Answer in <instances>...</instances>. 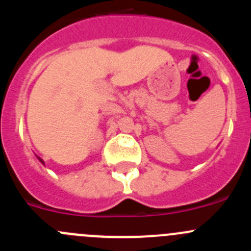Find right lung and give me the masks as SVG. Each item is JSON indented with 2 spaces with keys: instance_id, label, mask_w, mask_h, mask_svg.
<instances>
[{
  "instance_id": "right-lung-1",
  "label": "right lung",
  "mask_w": 251,
  "mask_h": 251,
  "mask_svg": "<svg viewBox=\"0 0 251 251\" xmlns=\"http://www.w3.org/2000/svg\"><path fill=\"white\" fill-rule=\"evenodd\" d=\"M39 160H40V161H41V163H44V161H42V160H41V159H40V158H39Z\"/></svg>"
}]
</instances>
